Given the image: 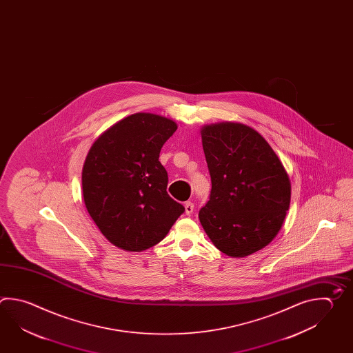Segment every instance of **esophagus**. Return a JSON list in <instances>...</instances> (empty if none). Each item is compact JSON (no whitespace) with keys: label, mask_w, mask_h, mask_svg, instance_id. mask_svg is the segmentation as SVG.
<instances>
[{"label":"esophagus","mask_w":353,"mask_h":353,"mask_svg":"<svg viewBox=\"0 0 353 353\" xmlns=\"http://www.w3.org/2000/svg\"><path fill=\"white\" fill-rule=\"evenodd\" d=\"M194 212V203L191 201L185 202V214L191 215Z\"/></svg>","instance_id":"esophagus-1"}]
</instances>
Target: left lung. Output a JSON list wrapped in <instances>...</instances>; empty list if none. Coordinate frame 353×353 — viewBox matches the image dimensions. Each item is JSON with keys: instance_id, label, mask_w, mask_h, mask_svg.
I'll use <instances>...</instances> for the list:
<instances>
[{"instance_id": "8db88e82", "label": "left lung", "mask_w": 353, "mask_h": 353, "mask_svg": "<svg viewBox=\"0 0 353 353\" xmlns=\"http://www.w3.org/2000/svg\"><path fill=\"white\" fill-rule=\"evenodd\" d=\"M211 194L199 217L223 254L243 258L258 252L281 230L290 203L284 165L259 133L241 123L202 127Z\"/></svg>"}]
</instances>
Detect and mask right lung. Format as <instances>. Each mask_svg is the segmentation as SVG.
I'll return each mask as SVG.
<instances>
[{
	"mask_svg": "<svg viewBox=\"0 0 353 353\" xmlns=\"http://www.w3.org/2000/svg\"><path fill=\"white\" fill-rule=\"evenodd\" d=\"M177 130L172 119L136 113L94 142L83 165L89 215L112 244L143 252L165 239L185 208L167 194L159 152Z\"/></svg>",
	"mask_w": 353,
	"mask_h": 353,
	"instance_id": "1",
	"label": "right lung"
}]
</instances>
